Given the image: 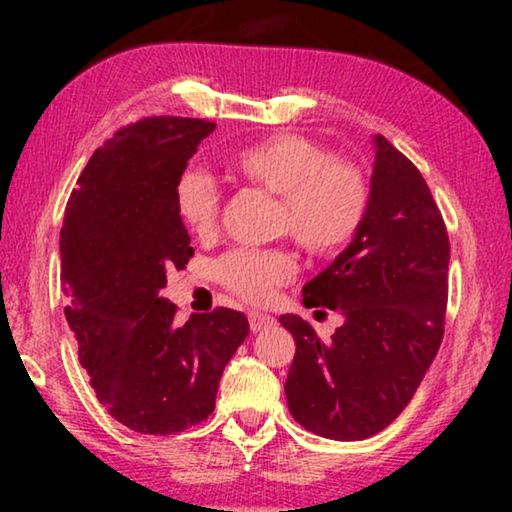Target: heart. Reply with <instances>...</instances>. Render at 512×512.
Here are the masks:
<instances>
[{
    "label": "heart",
    "mask_w": 512,
    "mask_h": 512,
    "mask_svg": "<svg viewBox=\"0 0 512 512\" xmlns=\"http://www.w3.org/2000/svg\"><path fill=\"white\" fill-rule=\"evenodd\" d=\"M354 201L343 187L323 180L305 183L289 196V225L293 239L307 246L341 244L354 223ZM284 271L262 257H239L228 268L230 289L248 305L266 307L280 289Z\"/></svg>",
    "instance_id": "1"
}]
</instances>
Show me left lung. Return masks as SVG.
Instances as JSON below:
<instances>
[{
    "label": "left lung",
    "instance_id": "1",
    "mask_svg": "<svg viewBox=\"0 0 512 512\" xmlns=\"http://www.w3.org/2000/svg\"><path fill=\"white\" fill-rule=\"evenodd\" d=\"M210 135L203 119L151 117L92 153L60 230L65 318L99 402L128 429L167 436L207 420L225 366L248 336L241 311L178 316L167 268L194 255L178 185Z\"/></svg>",
    "mask_w": 512,
    "mask_h": 512
}]
</instances>
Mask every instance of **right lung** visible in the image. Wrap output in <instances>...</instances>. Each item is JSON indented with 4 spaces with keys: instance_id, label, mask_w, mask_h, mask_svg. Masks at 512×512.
I'll return each mask as SVG.
<instances>
[{
    "instance_id": "add662e5",
    "label": "right lung",
    "mask_w": 512,
    "mask_h": 512,
    "mask_svg": "<svg viewBox=\"0 0 512 512\" xmlns=\"http://www.w3.org/2000/svg\"><path fill=\"white\" fill-rule=\"evenodd\" d=\"M447 264L427 183L381 142L354 239L302 289L305 307L332 318L282 316L296 341L284 384L296 422L323 438L363 440L404 411L443 341Z\"/></svg>"
}]
</instances>
